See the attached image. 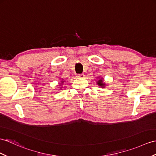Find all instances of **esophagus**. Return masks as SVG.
Segmentation results:
<instances>
[{
	"instance_id": "esophagus-1",
	"label": "esophagus",
	"mask_w": 156,
	"mask_h": 156,
	"mask_svg": "<svg viewBox=\"0 0 156 156\" xmlns=\"http://www.w3.org/2000/svg\"><path fill=\"white\" fill-rule=\"evenodd\" d=\"M76 76L78 77V78H84L85 77V75L84 74H78Z\"/></svg>"
}]
</instances>
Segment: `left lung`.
Segmentation results:
<instances>
[{
  "instance_id": "8db88e82",
  "label": "left lung",
  "mask_w": 156,
  "mask_h": 156,
  "mask_svg": "<svg viewBox=\"0 0 156 156\" xmlns=\"http://www.w3.org/2000/svg\"><path fill=\"white\" fill-rule=\"evenodd\" d=\"M104 79L103 78H100V76L98 77V80H96V84H98V86L101 87L102 88H104L105 87H106V84L105 82H104Z\"/></svg>"
}]
</instances>
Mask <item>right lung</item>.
<instances>
[{
	"instance_id": "add662e5",
	"label": "right lung",
	"mask_w": 156,
	"mask_h": 156,
	"mask_svg": "<svg viewBox=\"0 0 156 156\" xmlns=\"http://www.w3.org/2000/svg\"><path fill=\"white\" fill-rule=\"evenodd\" d=\"M64 82H65V81L64 80V79H63V78H62L61 81H60V82H59V86H62ZM61 88H62V87H61Z\"/></svg>"
}]
</instances>
